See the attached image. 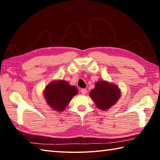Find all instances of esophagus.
<instances>
[{
    "instance_id": "esophagus-1",
    "label": "esophagus",
    "mask_w": 160,
    "mask_h": 160,
    "mask_svg": "<svg viewBox=\"0 0 160 160\" xmlns=\"http://www.w3.org/2000/svg\"><path fill=\"white\" fill-rule=\"evenodd\" d=\"M81 92H82V94H85L87 93V90L86 89H82L81 90Z\"/></svg>"
}]
</instances>
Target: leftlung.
<instances>
[{
	"label": "left lung",
	"instance_id": "1",
	"mask_svg": "<svg viewBox=\"0 0 160 160\" xmlns=\"http://www.w3.org/2000/svg\"><path fill=\"white\" fill-rule=\"evenodd\" d=\"M90 96L98 109L106 111L117 102L121 97V90L114 84L100 80L95 84Z\"/></svg>",
	"mask_w": 160,
	"mask_h": 160
}]
</instances>
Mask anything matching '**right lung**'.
Returning <instances> with one entry per match:
<instances>
[{
	"instance_id": "1",
	"label": "right lung",
	"mask_w": 160,
	"mask_h": 160,
	"mask_svg": "<svg viewBox=\"0 0 160 160\" xmlns=\"http://www.w3.org/2000/svg\"><path fill=\"white\" fill-rule=\"evenodd\" d=\"M78 92L76 87L70 85L66 81L55 80L46 87L44 97L51 109L63 112Z\"/></svg>"
}]
</instances>
